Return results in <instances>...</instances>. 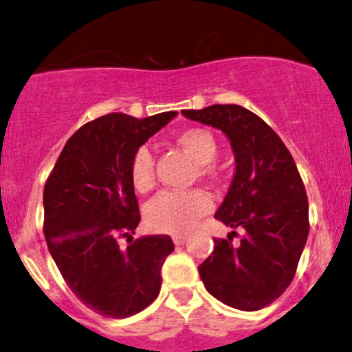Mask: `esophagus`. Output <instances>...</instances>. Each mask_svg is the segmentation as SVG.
<instances>
[{
  "instance_id": "34e87169",
  "label": "esophagus",
  "mask_w": 352,
  "mask_h": 352,
  "mask_svg": "<svg viewBox=\"0 0 352 352\" xmlns=\"http://www.w3.org/2000/svg\"><path fill=\"white\" fill-rule=\"evenodd\" d=\"M172 239H173V244L175 245H182L184 242L187 241V234H173Z\"/></svg>"
}]
</instances>
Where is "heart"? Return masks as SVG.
<instances>
[{
	"label": "heart",
	"mask_w": 352,
	"mask_h": 352,
	"mask_svg": "<svg viewBox=\"0 0 352 352\" xmlns=\"http://www.w3.org/2000/svg\"><path fill=\"white\" fill-rule=\"evenodd\" d=\"M175 144L197 165V175L211 179V163L218 155V142L206 129H186L175 138ZM131 180L138 192H148L155 186V160L148 148H139L131 162ZM211 197L204 190L162 192L146 208V223L151 230L163 234H182L190 230L201 217L210 213Z\"/></svg>",
	"instance_id": "1"
}]
</instances>
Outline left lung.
Here are the masks:
<instances>
[{
	"label": "left lung",
	"mask_w": 352,
	"mask_h": 352,
	"mask_svg": "<svg viewBox=\"0 0 352 352\" xmlns=\"http://www.w3.org/2000/svg\"><path fill=\"white\" fill-rule=\"evenodd\" d=\"M228 138L235 156L230 189L214 218L234 228L214 237L210 258L199 265L213 298L242 311L272 305L292 282L309 232L308 197L294 158L274 129L239 104L182 110ZM241 242L231 244L234 228Z\"/></svg>",
	"instance_id": "left-lung-1"
}]
</instances>
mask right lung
<instances>
[{
	"label": "right lung",
	"mask_w": 352,
	"mask_h": 352,
	"mask_svg": "<svg viewBox=\"0 0 352 352\" xmlns=\"http://www.w3.org/2000/svg\"><path fill=\"white\" fill-rule=\"evenodd\" d=\"M177 111L108 113L67 141L44 186V237L61 277L87 308L127 318L160 294L168 235L132 234L141 221L131 180L134 153ZM129 245L122 248L120 239Z\"/></svg>",
	"instance_id": "add662e5"
}]
</instances>
